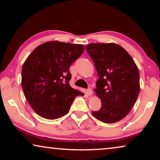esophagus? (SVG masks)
<instances>
[{"label":"esophagus","instance_id":"obj_1","mask_svg":"<svg viewBox=\"0 0 160 160\" xmlns=\"http://www.w3.org/2000/svg\"><path fill=\"white\" fill-rule=\"evenodd\" d=\"M86 92H87V94H88V95L90 96V97H91L92 95V89H91V88H89L88 90H87Z\"/></svg>","mask_w":160,"mask_h":160}]
</instances>
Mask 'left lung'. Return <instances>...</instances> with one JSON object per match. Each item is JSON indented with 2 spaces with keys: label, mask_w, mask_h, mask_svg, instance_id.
Instances as JSON below:
<instances>
[{
  "label": "left lung",
  "mask_w": 160,
  "mask_h": 160,
  "mask_svg": "<svg viewBox=\"0 0 160 160\" xmlns=\"http://www.w3.org/2000/svg\"><path fill=\"white\" fill-rule=\"evenodd\" d=\"M99 79L94 92L101 99V109L92 112L102 122L113 123L128 114L140 92V74L130 54L115 43H93L86 46Z\"/></svg>",
  "instance_id": "1"
}]
</instances>
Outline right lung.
I'll list each match as a JSON object with an SVG mask.
<instances>
[{"mask_svg":"<svg viewBox=\"0 0 160 160\" xmlns=\"http://www.w3.org/2000/svg\"><path fill=\"white\" fill-rule=\"evenodd\" d=\"M85 47L58 41L38 46L22 68V87L32 109L42 118L54 120L68 113L74 99L83 93L69 85V68Z\"/></svg>","mask_w":160,"mask_h":160,"instance_id":"add662e5","label":"right lung"}]
</instances>
